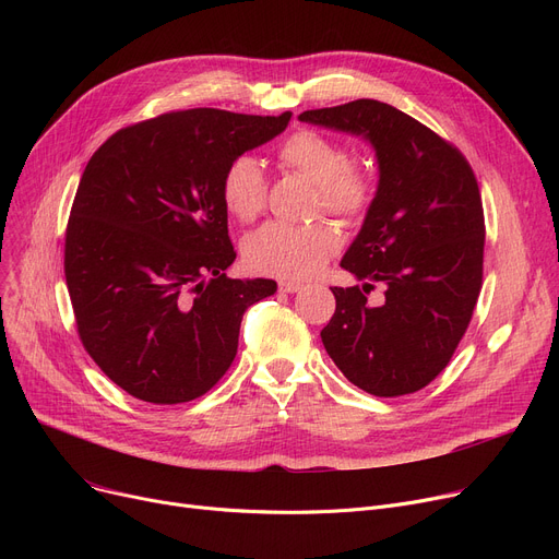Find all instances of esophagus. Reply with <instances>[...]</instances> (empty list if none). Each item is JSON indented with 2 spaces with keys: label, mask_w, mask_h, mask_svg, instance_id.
I'll return each mask as SVG.
<instances>
[{
  "label": "esophagus",
  "mask_w": 559,
  "mask_h": 559,
  "mask_svg": "<svg viewBox=\"0 0 559 559\" xmlns=\"http://www.w3.org/2000/svg\"><path fill=\"white\" fill-rule=\"evenodd\" d=\"M304 285L301 283H295V281H281L278 283V289L285 292V295H295V292H299Z\"/></svg>",
  "instance_id": "1"
}]
</instances>
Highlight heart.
I'll list each match as a JSON object with an SVG mask.
<instances>
[{
    "mask_svg": "<svg viewBox=\"0 0 559 559\" xmlns=\"http://www.w3.org/2000/svg\"><path fill=\"white\" fill-rule=\"evenodd\" d=\"M278 165L310 179L317 188L314 211L342 222L362 219L376 199L378 181L369 160L348 156L346 146L312 129L289 133L276 150ZM224 209L240 222H253L267 203V176L253 156L233 158L219 181ZM340 249V233L331 222H270L245 242V260L258 274L299 281L317 274Z\"/></svg>",
    "mask_w": 559,
    "mask_h": 559,
    "instance_id": "b5f03b06",
    "label": "heart"
}]
</instances>
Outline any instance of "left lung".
Wrapping results in <instances>:
<instances>
[{
	"instance_id": "left-lung-1",
	"label": "left lung",
	"mask_w": 559,
	"mask_h": 559,
	"mask_svg": "<svg viewBox=\"0 0 559 559\" xmlns=\"http://www.w3.org/2000/svg\"><path fill=\"white\" fill-rule=\"evenodd\" d=\"M367 138L378 156L376 199L342 267L362 287H331L321 331L340 371L373 396H403L447 369L483 287L485 213L472 165L455 144L403 110L356 99L299 115ZM380 282L383 305L366 295Z\"/></svg>"
}]
</instances>
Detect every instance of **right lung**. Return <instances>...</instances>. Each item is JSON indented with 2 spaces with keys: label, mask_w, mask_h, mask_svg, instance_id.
<instances>
[{
  "label": "right lung",
  "mask_w": 559,
  "mask_h": 559,
  "mask_svg": "<svg viewBox=\"0 0 559 559\" xmlns=\"http://www.w3.org/2000/svg\"><path fill=\"white\" fill-rule=\"evenodd\" d=\"M289 117L171 110L112 133L87 160L66 283L87 356L131 396H203L238 354L245 310L276 292L270 278L226 276L235 249L219 181Z\"/></svg>",
  "instance_id": "1"
}]
</instances>
